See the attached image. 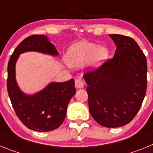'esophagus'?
Returning <instances> with one entry per match:
<instances>
[{
    "mask_svg": "<svg viewBox=\"0 0 153 153\" xmlns=\"http://www.w3.org/2000/svg\"><path fill=\"white\" fill-rule=\"evenodd\" d=\"M75 86L76 89H82L84 87V83L83 82V79L80 77L77 78L75 80Z\"/></svg>",
    "mask_w": 153,
    "mask_h": 153,
    "instance_id": "34e87169",
    "label": "esophagus"
}]
</instances>
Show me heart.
Returning <instances> with one entry per match:
<instances>
[{
    "label": "heart",
    "instance_id": "1",
    "mask_svg": "<svg viewBox=\"0 0 153 153\" xmlns=\"http://www.w3.org/2000/svg\"><path fill=\"white\" fill-rule=\"evenodd\" d=\"M109 54V49L106 46H97L94 43L83 40L70 47L66 60L67 64L74 68L88 63L92 68L97 69L105 63Z\"/></svg>",
    "mask_w": 153,
    "mask_h": 153
}]
</instances>
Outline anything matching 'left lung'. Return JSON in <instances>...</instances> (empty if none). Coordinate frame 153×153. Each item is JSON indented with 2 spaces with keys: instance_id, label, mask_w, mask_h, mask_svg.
I'll return each mask as SVG.
<instances>
[{
  "instance_id": "obj_1",
  "label": "left lung",
  "mask_w": 153,
  "mask_h": 153,
  "mask_svg": "<svg viewBox=\"0 0 153 153\" xmlns=\"http://www.w3.org/2000/svg\"><path fill=\"white\" fill-rule=\"evenodd\" d=\"M117 50L113 59L83 75L88 104L100 125L116 128L130 123L140 109L147 87V62L129 36L109 34Z\"/></svg>"
}]
</instances>
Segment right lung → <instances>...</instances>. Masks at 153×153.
Segmentation results:
<instances>
[{
  "label": "right lung",
  "instance_id": "1",
  "mask_svg": "<svg viewBox=\"0 0 153 153\" xmlns=\"http://www.w3.org/2000/svg\"><path fill=\"white\" fill-rule=\"evenodd\" d=\"M29 51L53 56L59 54L45 35H32L24 39L16 47L8 62V95L17 117L24 125L37 132H49L63 122L69 102L76 93L75 83L74 79L63 83L52 82L38 93L25 94L17 83L15 66L20 54Z\"/></svg>",
  "mask_w": 153,
  "mask_h": 153
}]
</instances>
